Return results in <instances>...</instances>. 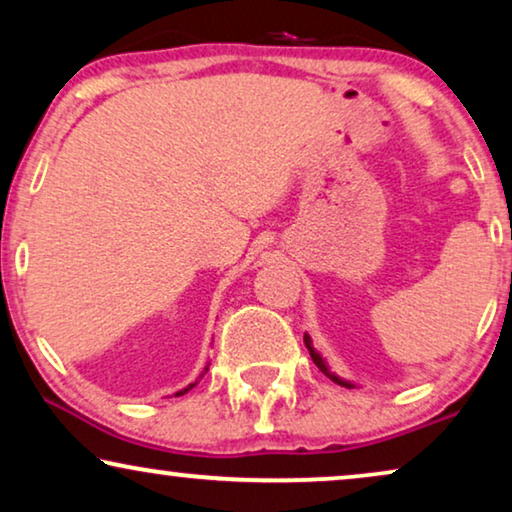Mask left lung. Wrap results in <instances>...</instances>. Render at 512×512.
I'll return each mask as SVG.
<instances>
[{
  "instance_id": "1",
  "label": "left lung",
  "mask_w": 512,
  "mask_h": 512,
  "mask_svg": "<svg viewBox=\"0 0 512 512\" xmlns=\"http://www.w3.org/2000/svg\"><path fill=\"white\" fill-rule=\"evenodd\" d=\"M305 347H307V352H310V356H312V361L314 363H317V368L321 370V373H324L326 377H331V380L335 382V384H340V387H347V389H356V384L354 382H349V380H342V377H338V375H335L333 373V370H331V366H328V363H326V359H324V356H321L319 352H317V349H314V345H312V338H310V335H307L305 333Z\"/></svg>"
}]
</instances>
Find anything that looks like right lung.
Segmentation results:
<instances>
[{"label": "right lung", "mask_w": 512, "mask_h": 512, "mask_svg": "<svg viewBox=\"0 0 512 512\" xmlns=\"http://www.w3.org/2000/svg\"><path fill=\"white\" fill-rule=\"evenodd\" d=\"M207 370H209V363H207V366H205V370H202V375H205V373H207ZM202 375L198 377V380H202ZM198 380H195L193 384H188V387H186V389H181V391H177V394H174V396H184V394H186V391H191V389L195 387V384H198Z\"/></svg>", "instance_id": "1"}]
</instances>
